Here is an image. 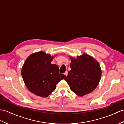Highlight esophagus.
<instances>
[{"instance_id": "1", "label": "esophagus", "mask_w": 124, "mask_h": 124, "mask_svg": "<svg viewBox=\"0 0 124 124\" xmlns=\"http://www.w3.org/2000/svg\"><path fill=\"white\" fill-rule=\"evenodd\" d=\"M64 74L66 75V76H67V75H68V72H67V71H66V72H65V73H64Z\"/></svg>"}]
</instances>
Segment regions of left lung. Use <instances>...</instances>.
Listing matches in <instances>:
<instances>
[{
    "mask_svg": "<svg viewBox=\"0 0 124 124\" xmlns=\"http://www.w3.org/2000/svg\"><path fill=\"white\" fill-rule=\"evenodd\" d=\"M70 58L71 70L65 79L70 88L79 96L92 92L98 86L101 76L99 63L86 54L76 59Z\"/></svg>",
    "mask_w": 124,
    "mask_h": 124,
    "instance_id": "8db88e82",
    "label": "left lung"
}]
</instances>
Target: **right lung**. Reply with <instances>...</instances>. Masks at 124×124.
<instances>
[{
	"mask_svg": "<svg viewBox=\"0 0 124 124\" xmlns=\"http://www.w3.org/2000/svg\"><path fill=\"white\" fill-rule=\"evenodd\" d=\"M53 59L49 54L39 52L30 55L24 63L22 77L27 88L36 95L48 97L66 77L59 73L58 66L51 64Z\"/></svg>",
	"mask_w": 124,
	"mask_h": 124,
	"instance_id": "1",
	"label": "right lung"
}]
</instances>
